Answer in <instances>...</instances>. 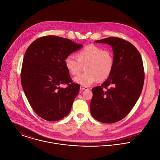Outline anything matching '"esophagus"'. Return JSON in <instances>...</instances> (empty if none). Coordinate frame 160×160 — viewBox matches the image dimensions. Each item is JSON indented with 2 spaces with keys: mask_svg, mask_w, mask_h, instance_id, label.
<instances>
[{
  "mask_svg": "<svg viewBox=\"0 0 160 160\" xmlns=\"http://www.w3.org/2000/svg\"><path fill=\"white\" fill-rule=\"evenodd\" d=\"M88 89L87 87L83 86H82V85L80 86V89H81V90H85V89Z\"/></svg>",
  "mask_w": 160,
  "mask_h": 160,
  "instance_id": "obj_1",
  "label": "esophagus"
}]
</instances>
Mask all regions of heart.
Listing matches in <instances>:
<instances>
[{"label":"heart","instance_id":"b5f03b06","mask_svg":"<svg viewBox=\"0 0 160 160\" xmlns=\"http://www.w3.org/2000/svg\"><path fill=\"white\" fill-rule=\"evenodd\" d=\"M76 57L68 55L64 64L71 74L78 75L84 66L83 73L74 78V81L87 87L97 81L107 79L111 74L114 66V58L109 50H103L94 45H88L78 52Z\"/></svg>","mask_w":160,"mask_h":160}]
</instances>
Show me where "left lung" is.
I'll return each instance as SVG.
<instances>
[{"mask_svg": "<svg viewBox=\"0 0 160 160\" xmlns=\"http://www.w3.org/2000/svg\"><path fill=\"white\" fill-rule=\"evenodd\" d=\"M95 42L112 47L114 66L108 78L92 89L91 113L99 122L112 123L128 115L139 97L144 81L142 60L132 43L120 38L109 37Z\"/></svg>", "mask_w": 160, "mask_h": 160, "instance_id": "1", "label": "left lung"}]
</instances>
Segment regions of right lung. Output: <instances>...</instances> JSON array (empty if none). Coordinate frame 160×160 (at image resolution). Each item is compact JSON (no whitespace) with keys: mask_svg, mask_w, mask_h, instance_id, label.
<instances>
[{"mask_svg":"<svg viewBox=\"0 0 160 160\" xmlns=\"http://www.w3.org/2000/svg\"><path fill=\"white\" fill-rule=\"evenodd\" d=\"M82 47L68 38L49 35L37 39L27 48L21 84L31 108L41 118L53 122L69 113L80 86L72 82L64 60ZM63 84L67 86L61 88Z\"/></svg>","mask_w":160,"mask_h":160,"instance_id":"obj_1","label":"right lung"}]
</instances>
